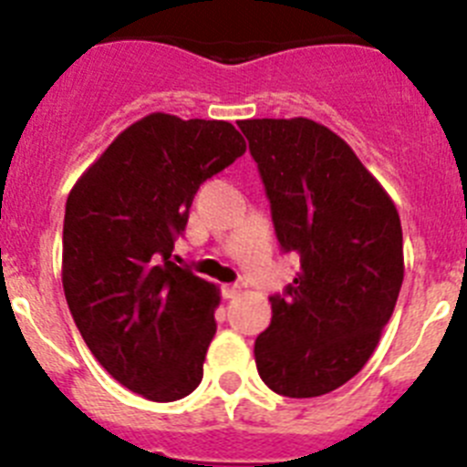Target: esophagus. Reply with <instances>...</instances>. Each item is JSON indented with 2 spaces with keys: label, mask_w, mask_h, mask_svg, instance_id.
<instances>
[{
  "label": "esophagus",
  "mask_w": 467,
  "mask_h": 467,
  "mask_svg": "<svg viewBox=\"0 0 467 467\" xmlns=\"http://www.w3.org/2000/svg\"><path fill=\"white\" fill-rule=\"evenodd\" d=\"M241 295V285H222V296L224 299H236Z\"/></svg>",
  "instance_id": "1"
}]
</instances>
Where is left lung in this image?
<instances>
[{"instance_id":"8db88e82","label":"left lung","mask_w":467,"mask_h":467,"mask_svg":"<svg viewBox=\"0 0 467 467\" xmlns=\"http://www.w3.org/2000/svg\"><path fill=\"white\" fill-rule=\"evenodd\" d=\"M259 168L283 253L301 271L269 296L254 341L262 381L285 398L332 393L360 372L404 278L393 201L348 144L311 119L238 121Z\"/></svg>"}]
</instances>
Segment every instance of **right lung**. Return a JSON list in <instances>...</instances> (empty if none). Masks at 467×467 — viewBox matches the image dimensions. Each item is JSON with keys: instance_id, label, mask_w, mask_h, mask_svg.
<instances>
[{"instance_id": "right-lung-1", "label": "right lung", "mask_w": 467, "mask_h": 467, "mask_svg": "<svg viewBox=\"0 0 467 467\" xmlns=\"http://www.w3.org/2000/svg\"><path fill=\"white\" fill-rule=\"evenodd\" d=\"M245 154L226 121L154 111L79 177L63 226V287L95 360L154 402L193 393L220 290L171 262L198 187Z\"/></svg>"}]
</instances>
